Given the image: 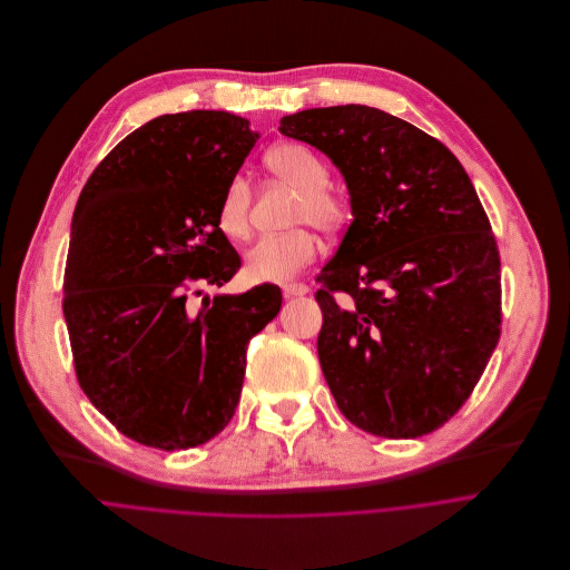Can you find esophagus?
I'll use <instances>...</instances> for the list:
<instances>
[{
    "instance_id": "34e87169",
    "label": "esophagus",
    "mask_w": 570,
    "mask_h": 570,
    "mask_svg": "<svg viewBox=\"0 0 570 570\" xmlns=\"http://www.w3.org/2000/svg\"><path fill=\"white\" fill-rule=\"evenodd\" d=\"M307 292H309V287H307V285H303V283H287V285H283V296H285V298L305 296Z\"/></svg>"
}]
</instances>
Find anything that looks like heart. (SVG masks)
Instances as JSON below:
<instances>
[{
	"mask_svg": "<svg viewBox=\"0 0 570 570\" xmlns=\"http://www.w3.org/2000/svg\"><path fill=\"white\" fill-rule=\"evenodd\" d=\"M267 170L298 190L292 222L314 224L325 234L338 232L348 219V202L330 181V168L321 155L303 144H278L265 155ZM252 186L236 175L224 186L217 204V224L222 234L240 240L249 234ZM321 252L318 238L307 226L263 236L245 258V272L256 283H283L316 261Z\"/></svg>",
	"mask_w": 570,
	"mask_h": 570,
	"instance_id": "heart-1",
	"label": "heart"
}]
</instances>
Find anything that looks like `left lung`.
<instances>
[{
    "mask_svg": "<svg viewBox=\"0 0 570 570\" xmlns=\"http://www.w3.org/2000/svg\"><path fill=\"white\" fill-rule=\"evenodd\" d=\"M281 132L325 153L351 190L353 222L314 294L338 411L382 438L435 431L501 336V258L472 179L438 139L368 105L303 109Z\"/></svg>",
    "mask_w": 570,
    "mask_h": 570,
    "instance_id": "1",
    "label": "left lung"
}]
</instances>
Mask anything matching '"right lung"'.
Returning a JSON list of instances; mask_svg holds the SVG:
<instances>
[{
	"instance_id": "right-lung-1",
	"label": "right lung",
	"mask_w": 570,
	"mask_h": 570,
	"mask_svg": "<svg viewBox=\"0 0 570 570\" xmlns=\"http://www.w3.org/2000/svg\"><path fill=\"white\" fill-rule=\"evenodd\" d=\"M256 139L229 111L164 114L114 148L78 197L62 283L76 377L146 446H199L232 422L249 341L281 309L276 285L190 301L240 269L217 204Z\"/></svg>"
}]
</instances>
